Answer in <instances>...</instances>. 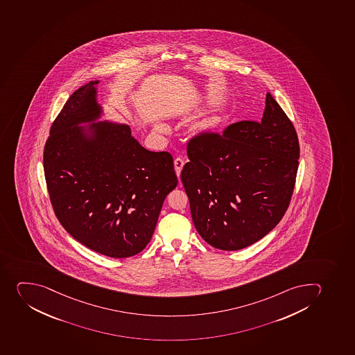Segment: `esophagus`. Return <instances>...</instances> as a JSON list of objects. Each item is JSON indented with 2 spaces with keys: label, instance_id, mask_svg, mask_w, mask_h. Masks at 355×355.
Returning <instances> with one entry per match:
<instances>
[{
  "label": "esophagus",
  "instance_id": "esophagus-1",
  "mask_svg": "<svg viewBox=\"0 0 355 355\" xmlns=\"http://www.w3.org/2000/svg\"><path fill=\"white\" fill-rule=\"evenodd\" d=\"M173 164H175V170H176L177 176H179L180 171H182V166L185 164V159L182 157H176Z\"/></svg>",
  "mask_w": 355,
  "mask_h": 355
}]
</instances>
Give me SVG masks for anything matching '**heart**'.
I'll list each match as a JSON object with an SVG mask.
<instances>
[{
	"instance_id": "obj_1",
	"label": "heart",
	"mask_w": 355,
	"mask_h": 355,
	"mask_svg": "<svg viewBox=\"0 0 355 355\" xmlns=\"http://www.w3.org/2000/svg\"><path fill=\"white\" fill-rule=\"evenodd\" d=\"M212 124H214V122H212Z\"/></svg>"
}]
</instances>
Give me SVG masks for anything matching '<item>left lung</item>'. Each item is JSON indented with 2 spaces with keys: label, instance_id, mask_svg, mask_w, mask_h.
Wrapping results in <instances>:
<instances>
[{
  "label": "left lung",
  "instance_id": "obj_1",
  "mask_svg": "<svg viewBox=\"0 0 355 355\" xmlns=\"http://www.w3.org/2000/svg\"><path fill=\"white\" fill-rule=\"evenodd\" d=\"M187 155L180 177L193 223L207 243L240 250L280 223L295 189L300 141L270 92L261 122L198 134L189 140Z\"/></svg>",
  "mask_w": 355,
  "mask_h": 355
}]
</instances>
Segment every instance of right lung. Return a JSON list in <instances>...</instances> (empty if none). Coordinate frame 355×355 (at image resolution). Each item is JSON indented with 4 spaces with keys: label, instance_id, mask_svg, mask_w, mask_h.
Masks as SVG:
<instances>
[{
    "label": "right lung",
    "instance_id": "1",
    "mask_svg": "<svg viewBox=\"0 0 355 355\" xmlns=\"http://www.w3.org/2000/svg\"><path fill=\"white\" fill-rule=\"evenodd\" d=\"M98 83L78 88L53 121L43 153L46 187L75 240L108 257H131L150 242L178 179L171 154L144 148L128 124L96 122Z\"/></svg>",
    "mask_w": 355,
    "mask_h": 355
}]
</instances>
